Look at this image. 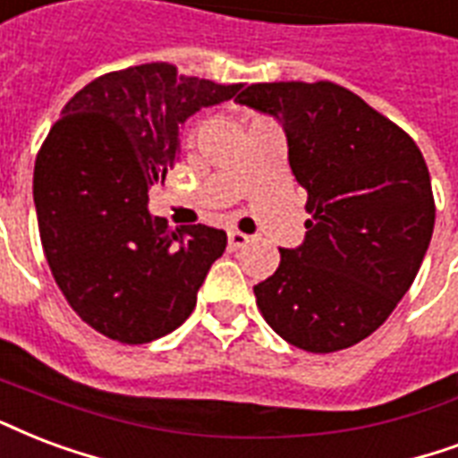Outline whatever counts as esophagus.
<instances>
[{
	"label": "esophagus",
	"instance_id": "obj_1",
	"mask_svg": "<svg viewBox=\"0 0 458 458\" xmlns=\"http://www.w3.org/2000/svg\"><path fill=\"white\" fill-rule=\"evenodd\" d=\"M247 242H250V237L244 235V233H240V230H230L228 233L230 250H240V247H244Z\"/></svg>",
	"mask_w": 458,
	"mask_h": 458
}]
</instances>
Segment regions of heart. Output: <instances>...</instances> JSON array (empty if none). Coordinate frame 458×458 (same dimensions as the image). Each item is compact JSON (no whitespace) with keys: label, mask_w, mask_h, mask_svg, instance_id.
Returning <instances> with one entry per match:
<instances>
[{"label":"heart","mask_w":458,"mask_h":458,"mask_svg":"<svg viewBox=\"0 0 458 458\" xmlns=\"http://www.w3.org/2000/svg\"><path fill=\"white\" fill-rule=\"evenodd\" d=\"M190 136H191V134H190Z\"/></svg>","instance_id":"heart-1"}]
</instances>
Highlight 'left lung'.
I'll return each instance as SVG.
<instances>
[{
	"mask_svg": "<svg viewBox=\"0 0 458 458\" xmlns=\"http://www.w3.org/2000/svg\"><path fill=\"white\" fill-rule=\"evenodd\" d=\"M237 103L274 114L307 190L305 242L254 285L267 324L307 353H336L386 322L435 228L430 173L411 136L331 81L252 83Z\"/></svg>",
	"mask_w": 458,
	"mask_h": 458,
	"instance_id": "left-lung-1",
	"label": "left lung"
}]
</instances>
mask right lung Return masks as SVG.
Listing matches in <instances>:
<instances>
[{"instance_id": "obj_1", "label": "right lung", "mask_w": 458, "mask_h": 458, "mask_svg": "<svg viewBox=\"0 0 458 458\" xmlns=\"http://www.w3.org/2000/svg\"><path fill=\"white\" fill-rule=\"evenodd\" d=\"M242 83L177 74L167 62L98 76L62 110L35 158L33 199L59 291L98 334L127 345L174 331L228 237L170 230L148 214V187L180 158V129Z\"/></svg>"}]
</instances>
